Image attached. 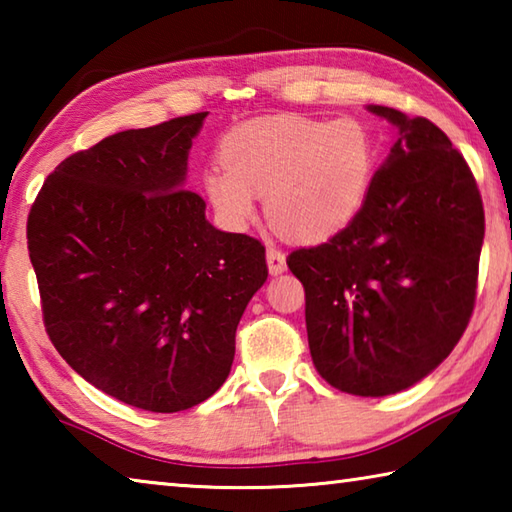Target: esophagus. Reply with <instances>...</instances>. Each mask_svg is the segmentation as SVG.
Returning <instances> with one entry per match:
<instances>
[{
  "mask_svg": "<svg viewBox=\"0 0 512 512\" xmlns=\"http://www.w3.org/2000/svg\"><path fill=\"white\" fill-rule=\"evenodd\" d=\"M266 262H268V271H271V275H280V273L287 271V257H284L280 248L268 246L266 248Z\"/></svg>",
  "mask_w": 512,
  "mask_h": 512,
  "instance_id": "obj_1",
  "label": "esophagus"
}]
</instances>
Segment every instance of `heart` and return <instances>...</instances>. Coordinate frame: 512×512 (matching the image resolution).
<instances>
[{
	"mask_svg": "<svg viewBox=\"0 0 512 512\" xmlns=\"http://www.w3.org/2000/svg\"><path fill=\"white\" fill-rule=\"evenodd\" d=\"M223 167L205 171L214 210L232 228L266 216L293 239L318 241L345 228L361 210L377 167V140L361 119L280 115L237 128L221 149Z\"/></svg>",
	"mask_w": 512,
	"mask_h": 512,
	"instance_id": "heart-1",
	"label": "heart"
}]
</instances>
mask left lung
<instances>
[{"instance_id": "obj_1", "label": "left lung", "mask_w": 512, "mask_h": 512, "mask_svg": "<svg viewBox=\"0 0 512 512\" xmlns=\"http://www.w3.org/2000/svg\"><path fill=\"white\" fill-rule=\"evenodd\" d=\"M397 142L341 232L289 255L305 287L311 359L359 397L406 391L443 363L470 323L483 203L470 167L424 117L368 106Z\"/></svg>"}]
</instances>
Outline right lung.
<instances>
[{
  "label": "right lung",
  "mask_w": 512,
  "mask_h": 512,
  "mask_svg": "<svg viewBox=\"0 0 512 512\" xmlns=\"http://www.w3.org/2000/svg\"><path fill=\"white\" fill-rule=\"evenodd\" d=\"M207 112L106 137L45 180L27 223L51 343L115 400L192 409L228 379L268 277L257 239L221 232L185 189Z\"/></svg>",
  "instance_id": "right-lung-1"
}]
</instances>
